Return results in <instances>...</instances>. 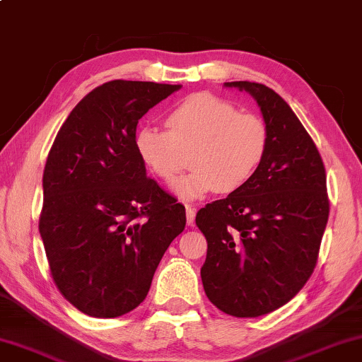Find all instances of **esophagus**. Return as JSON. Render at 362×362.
Instances as JSON below:
<instances>
[{
    "label": "esophagus",
    "mask_w": 362,
    "mask_h": 362,
    "mask_svg": "<svg viewBox=\"0 0 362 362\" xmlns=\"http://www.w3.org/2000/svg\"><path fill=\"white\" fill-rule=\"evenodd\" d=\"M185 214H187V225H194L197 210L192 205H185Z\"/></svg>",
    "instance_id": "1"
}]
</instances>
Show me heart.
<instances>
[{
  "instance_id": "1",
  "label": "heart",
  "mask_w": 362,
  "mask_h": 362,
  "mask_svg": "<svg viewBox=\"0 0 362 362\" xmlns=\"http://www.w3.org/2000/svg\"><path fill=\"white\" fill-rule=\"evenodd\" d=\"M167 131L142 125L134 134V148L152 175L172 180L187 165L195 168L172 184L184 200L210 192H237L262 167L269 147V132L257 114L238 112L228 100L211 94H194L165 117Z\"/></svg>"
}]
</instances>
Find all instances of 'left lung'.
<instances>
[{"mask_svg": "<svg viewBox=\"0 0 362 362\" xmlns=\"http://www.w3.org/2000/svg\"><path fill=\"white\" fill-rule=\"evenodd\" d=\"M257 100L269 132L267 157L247 185L197 214L206 238L200 269L209 300L257 317L286 305L317 262L329 202L317 148L290 105L264 84L225 83Z\"/></svg>", "mask_w": 362, "mask_h": 362, "instance_id": "8db88e82", "label": "left lung"}]
</instances>
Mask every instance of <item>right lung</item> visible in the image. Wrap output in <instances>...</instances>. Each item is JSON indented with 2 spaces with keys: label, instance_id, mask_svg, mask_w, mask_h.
I'll use <instances>...</instances> for the list:
<instances>
[{
  "label": "right lung",
  "instance_id": "add662e5",
  "mask_svg": "<svg viewBox=\"0 0 362 362\" xmlns=\"http://www.w3.org/2000/svg\"><path fill=\"white\" fill-rule=\"evenodd\" d=\"M180 88L105 83L71 110L52 144L40 233L56 286L84 315L136 310L185 228V206L147 177L134 148L139 119Z\"/></svg>",
  "mask_w": 362,
  "mask_h": 362
}]
</instances>
